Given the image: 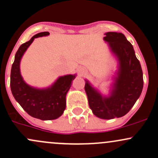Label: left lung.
I'll return each mask as SVG.
<instances>
[{
	"label": "left lung",
	"instance_id": "obj_1",
	"mask_svg": "<svg viewBox=\"0 0 158 158\" xmlns=\"http://www.w3.org/2000/svg\"><path fill=\"white\" fill-rule=\"evenodd\" d=\"M104 35V40L119 63L110 94L102 96L87 80L85 90L93 114L110 119L126 115L133 107L143 89V73L133 47L123 34L109 31Z\"/></svg>",
	"mask_w": 158,
	"mask_h": 158
}]
</instances>
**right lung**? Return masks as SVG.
<instances>
[{
	"instance_id": "right-lung-1",
	"label": "right lung",
	"mask_w": 158,
	"mask_h": 158,
	"mask_svg": "<svg viewBox=\"0 0 158 158\" xmlns=\"http://www.w3.org/2000/svg\"><path fill=\"white\" fill-rule=\"evenodd\" d=\"M48 31L35 35L19 48L15 55L10 73V89L16 101L31 117L41 120H51L60 117L66 108V95L76 75L60 76L49 88L36 89L25 82L20 74L22 57L35 39L48 35Z\"/></svg>"
}]
</instances>
